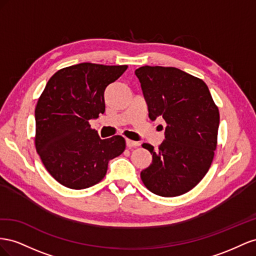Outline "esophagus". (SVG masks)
<instances>
[{
	"mask_svg": "<svg viewBox=\"0 0 256 256\" xmlns=\"http://www.w3.org/2000/svg\"><path fill=\"white\" fill-rule=\"evenodd\" d=\"M126 142L128 148H134V147H137V146H140V144H138L137 142H133L130 140H126Z\"/></svg>",
	"mask_w": 256,
	"mask_h": 256,
	"instance_id": "1",
	"label": "esophagus"
}]
</instances>
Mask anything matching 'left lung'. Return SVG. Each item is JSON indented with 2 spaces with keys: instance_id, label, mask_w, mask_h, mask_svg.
<instances>
[{
  "instance_id": "obj_1",
  "label": "left lung",
  "mask_w": 256,
  "mask_h": 256,
  "mask_svg": "<svg viewBox=\"0 0 256 256\" xmlns=\"http://www.w3.org/2000/svg\"><path fill=\"white\" fill-rule=\"evenodd\" d=\"M140 79L149 118L166 122L165 140L154 149L152 163L140 172L149 191L174 197L188 192L205 177L214 156L220 123L218 109L207 84L176 68L142 66Z\"/></svg>"
}]
</instances>
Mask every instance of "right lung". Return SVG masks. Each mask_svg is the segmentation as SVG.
Returning a JSON list of instances; mask_svg holds the SVG:
<instances>
[{
    "mask_svg": "<svg viewBox=\"0 0 256 256\" xmlns=\"http://www.w3.org/2000/svg\"><path fill=\"white\" fill-rule=\"evenodd\" d=\"M126 68L80 63L48 80L35 108V147L45 168L62 186L82 190L98 184L109 160L126 149L122 136L100 140L89 120L104 114L106 88Z\"/></svg>",
    "mask_w": 256,
    "mask_h": 256,
    "instance_id": "add662e5",
    "label": "right lung"
}]
</instances>
